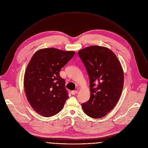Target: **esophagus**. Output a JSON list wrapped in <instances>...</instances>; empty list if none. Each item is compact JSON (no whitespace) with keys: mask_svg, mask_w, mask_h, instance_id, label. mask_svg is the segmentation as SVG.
Instances as JSON below:
<instances>
[{"mask_svg":"<svg viewBox=\"0 0 148 148\" xmlns=\"http://www.w3.org/2000/svg\"><path fill=\"white\" fill-rule=\"evenodd\" d=\"M77 93H78V91L77 90H74V91H71V94L72 95H75Z\"/></svg>","mask_w":148,"mask_h":148,"instance_id":"obj_1","label":"esophagus"}]
</instances>
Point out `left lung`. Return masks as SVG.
Instances as JSON below:
<instances>
[{"label":"left lung","mask_w":148,"mask_h":148,"mask_svg":"<svg viewBox=\"0 0 148 148\" xmlns=\"http://www.w3.org/2000/svg\"><path fill=\"white\" fill-rule=\"evenodd\" d=\"M90 79V98L82 104L92 118L106 116L116 105L124 82L122 67L116 54L103 46H91L78 51Z\"/></svg>","instance_id":"obj_1"}]
</instances>
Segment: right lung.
Listing matches in <instances>:
<instances>
[{"instance_id": "obj_1", "label": "right lung", "mask_w": 148, "mask_h": 148, "mask_svg": "<svg viewBox=\"0 0 148 148\" xmlns=\"http://www.w3.org/2000/svg\"><path fill=\"white\" fill-rule=\"evenodd\" d=\"M75 53L45 48L36 51L30 60L24 75V88L31 106L42 116L57 114L69 98L59 72Z\"/></svg>"}]
</instances>
